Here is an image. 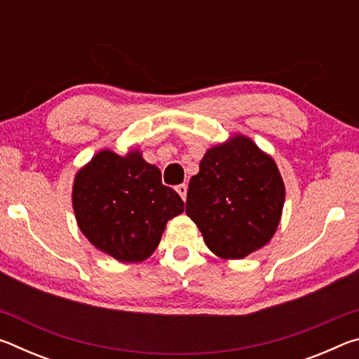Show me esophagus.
Segmentation results:
<instances>
[{"label": "esophagus", "mask_w": 359, "mask_h": 359, "mask_svg": "<svg viewBox=\"0 0 359 359\" xmlns=\"http://www.w3.org/2000/svg\"><path fill=\"white\" fill-rule=\"evenodd\" d=\"M175 190H177V193L180 194V198L184 199V201H185V199H187V191H188V187H187L185 184H182V185H179L177 188H175Z\"/></svg>", "instance_id": "obj_1"}]
</instances>
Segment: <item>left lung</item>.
<instances>
[{"label":"left lung","mask_w":359,"mask_h":359,"mask_svg":"<svg viewBox=\"0 0 359 359\" xmlns=\"http://www.w3.org/2000/svg\"><path fill=\"white\" fill-rule=\"evenodd\" d=\"M283 203L274 158L248 136L233 135L204 154L188 185L185 212L212 253L242 259L274 238Z\"/></svg>","instance_id":"left-lung-1"}]
</instances>
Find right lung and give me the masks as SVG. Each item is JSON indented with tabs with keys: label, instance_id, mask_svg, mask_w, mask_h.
I'll use <instances>...</instances> for the list:
<instances>
[{
	"label": "right lung",
	"instance_id": "obj_1",
	"mask_svg": "<svg viewBox=\"0 0 359 359\" xmlns=\"http://www.w3.org/2000/svg\"><path fill=\"white\" fill-rule=\"evenodd\" d=\"M72 209L82 234L100 252L121 263H139L155 252L184 201L161 184V172L131 149L95 154L76 172Z\"/></svg>",
	"mask_w": 359,
	"mask_h": 359
}]
</instances>
